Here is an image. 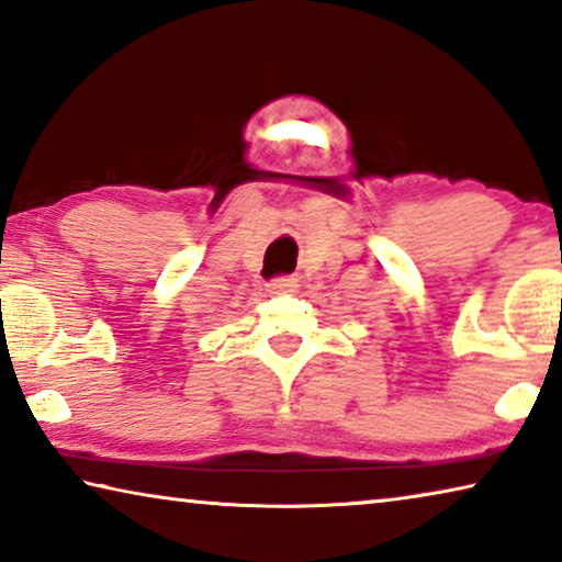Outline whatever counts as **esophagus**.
Segmentation results:
<instances>
[{
	"instance_id": "34e87169",
	"label": "esophagus",
	"mask_w": 562,
	"mask_h": 562,
	"mask_svg": "<svg viewBox=\"0 0 562 562\" xmlns=\"http://www.w3.org/2000/svg\"><path fill=\"white\" fill-rule=\"evenodd\" d=\"M300 288V280L290 274V278H274L272 282H268V292L270 294H290V292H297Z\"/></svg>"
}]
</instances>
